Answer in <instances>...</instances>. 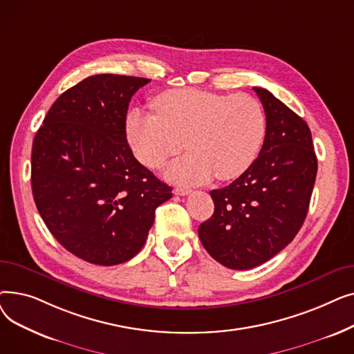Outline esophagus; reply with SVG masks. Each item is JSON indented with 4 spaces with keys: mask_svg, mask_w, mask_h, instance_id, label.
Instances as JSON below:
<instances>
[{
    "mask_svg": "<svg viewBox=\"0 0 354 354\" xmlns=\"http://www.w3.org/2000/svg\"><path fill=\"white\" fill-rule=\"evenodd\" d=\"M174 194L179 195V196H187V195L191 194V189L189 188H183V187H176L174 189Z\"/></svg>",
    "mask_w": 354,
    "mask_h": 354,
    "instance_id": "obj_1",
    "label": "esophagus"
}]
</instances>
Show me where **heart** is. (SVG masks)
Masks as SVG:
<instances>
[{"label":"heart","mask_w":354,"mask_h":354,"mask_svg":"<svg viewBox=\"0 0 354 354\" xmlns=\"http://www.w3.org/2000/svg\"><path fill=\"white\" fill-rule=\"evenodd\" d=\"M152 106L156 115L140 109L127 115V140L151 169H159L187 146L191 153L167 167L166 178L172 182L196 185L215 175L221 180L235 179L261 151L266 113L261 103L245 93L230 96L176 88L162 93Z\"/></svg>","instance_id":"b5f03b06"}]
</instances>
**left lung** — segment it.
<instances>
[{"instance_id":"obj_1","label":"left lung","mask_w":354,"mask_h":354,"mask_svg":"<svg viewBox=\"0 0 354 354\" xmlns=\"http://www.w3.org/2000/svg\"><path fill=\"white\" fill-rule=\"evenodd\" d=\"M267 132L258 158L228 187L211 191L214 215L198 228L209 255L231 270H250L286 248L308 212L317 175L308 124L261 87Z\"/></svg>"}]
</instances>
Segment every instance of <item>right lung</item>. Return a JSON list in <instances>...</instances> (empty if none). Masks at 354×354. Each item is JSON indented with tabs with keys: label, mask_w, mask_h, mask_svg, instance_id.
<instances>
[{
	"label": "right lung",
	"mask_w": 354,
	"mask_h": 354,
	"mask_svg": "<svg viewBox=\"0 0 354 354\" xmlns=\"http://www.w3.org/2000/svg\"><path fill=\"white\" fill-rule=\"evenodd\" d=\"M149 79L96 74L54 102L35 133L31 188L48 231L96 266L133 258L172 188L136 160L126 115Z\"/></svg>",
	"instance_id": "right-lung-1"
}]
</instances>
